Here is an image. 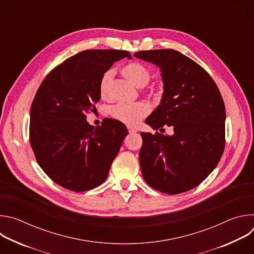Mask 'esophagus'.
<instances>
[{
  "label": "esophagus",
  "instance_id": "obj_1",
  "mask_svg": "<svg viewBox=\"0 0 254 254\" xmlns=\"http://www.w3.org/2000/svg\"><path fill=\"white\" fill-rule=\"evenodd\" d=\"M127 129H128V132H129V133H135V132L137 131L136 128L131 127H127Z\"/></svg>",
  "mask_w": 254,
  "mask_h": 254
}]
</instances>
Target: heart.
<instances>
[{
  "label": "heart",
  "instance_id": "b5f03b06",
  "mask_svg": "<svg viewBox=\"0 0 254 254\" xmlns=\"http://www.w3.org/2000/svg\"><path fill=\"white\" fill-rule=\"evenodd\" d=\"M123 73L131 80L136 86H146L152 77L151 69L140 62H131L124 66ZM115 76V70L110 68L105 70L98 84L99 94L102 98H110L112 95V86ZM151 108L146 102H136L132 104L119 103L111 108V115L117 121L128 126L136 127L141 120L150 114Z\"/></svg>",
  "mask_w": 254,
  "mask_h": 254
}]
</instances>
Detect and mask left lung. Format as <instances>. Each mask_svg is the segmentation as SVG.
<instances>
[{
	"label": "left lung",
	"mask_w": 254,
	"mask_h": 254,
	"mask_svg": "<svg viewBox=\"0 0 254 254\" xmlns=\"http://www.w3.org/2000/svg\"><path fill=\"white\" fill-rule=\"evenodd\" d=\"M136 58L160 67L161 104L146 120L155 130L167 125L172 135L141 132L139 164L152 188L176 195L189 191L218 165L225 147V105L208 72L173 49L139 51Z\"/></svg>",
	"instance_id": "left-lung-1"
}]
</instances>
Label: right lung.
I'll return each instance as SVG.
<instances>
[{
  "mask_svg": "<svg viewBox=\"0 0 254 254\" xmlns=\"http://www.w3.org/2000/svg\"><path fill=\"white\" fill-rule=\"evenodd\" d=\"M131 55L122 50H85L56 66L39 86L30 110L29 136L35 158L59 186L74 192L102 184L127 134L126 126L104 119L90 126L85 114L100 99L99 79Z\"/></svg>",
  "mask_w": 254,
  "mask_h": 254,
  "instance_id": "right-lung-1",
  "label": "right lung"
}]
</instances>
